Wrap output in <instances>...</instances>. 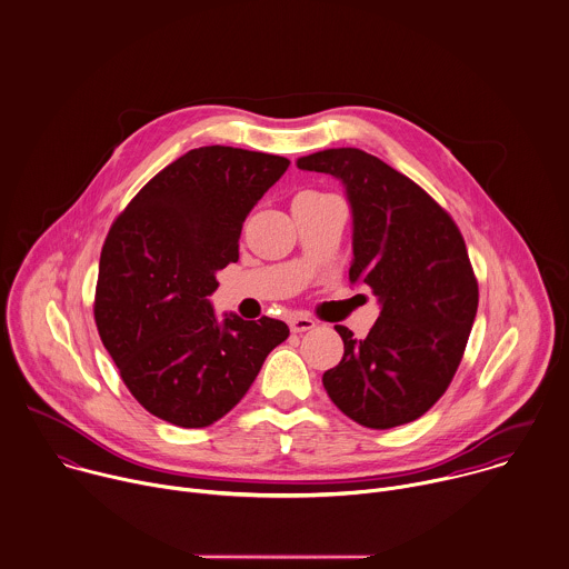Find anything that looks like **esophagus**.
I'll list each match as a JSON object with an SVG mask.
<instances>
[{
	"label": "esophagus",
	"instance_id": "obj_1",
	"mask_svg": "<svg viewBox=\"0 0 569 569\" xmlns=\"http://www.w3.org/2000/svg\"><path fill=\"white\" fill-rule=\"evenodd\" d=\"M312 328H317V323L310 319V317H301V315H297V317H292L290 319V330L292 332H308V330H312Z\"/></svg>",
	"mask_w": 569,
	"mask_h": 569
}]
</instances>
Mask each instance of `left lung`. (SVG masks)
<instances>
[{"label":"left lung","mask_w":569,"mask_h":569,"mask_svg":"<svg viewBox=\"0 0 569 569\" xmlns=\"http://www.w3.org/2000/svg\"><path fill=\"white\" fill-rule=\"evenodd\" d=\"M297 166L346 186L350 281L370 286L381 303L366 339L335 326L343 359L323 375V388L359 426L410 423L448 390L477 317L479 283L463 234L421 186L359 148H328Z\"/></svg>","instance_id":"obj_1"}]
</instances>
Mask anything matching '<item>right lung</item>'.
<instances>
[{"label": "right lung", "instance_id": "add662e5", "mask_svg": "<svg viewBox=\"0 0 569 569\" xmlns=\"http://www.w3.org/2000/svg\"><path fill=\"white\" fill-rule=\"evenodd\" d=\"M290 161L203 146L157 172L114 219L101 248L94 323L130 395L179 428L228 415L266 357L288 339L283 321H217V270L239 259L248 212Z\"/></svg>", "mask_w": 569, "mask_h": 569}]
</instances>
